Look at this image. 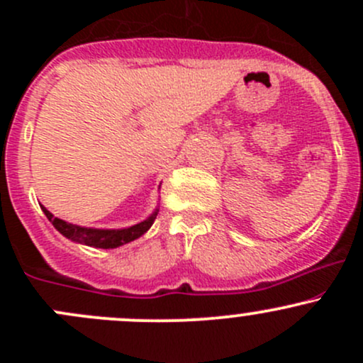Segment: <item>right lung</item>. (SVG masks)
I'll return each instance as SVG.
<instances>
[{"mask_svg": "<svg viewBox=\"0 0 363 363\" xmlns=\"http://www.w3.org/2000/svg\"><path fill=\"white\" fill-rule=\"evenodd\" d=\"M43 214L47 216L50 223L54 225V228L65 235L67 239L73 240V242L86 244L91 247H100V250H113V247L124 246V244L131 242V240L138 239V237L144 235L149 228L155 223L156 216H158L160 208H155L151 216L147 219H144L138 225L130 226V228H119V230H101V228H86V226L72 225V223L63 221L60 218H54L49 211L42 205Z\"/></svg>", "mask_w": 363, "mask_h": 363, "instance_id": "right-lung-1", "label": "right lung"}]
</instances>
